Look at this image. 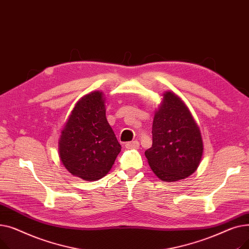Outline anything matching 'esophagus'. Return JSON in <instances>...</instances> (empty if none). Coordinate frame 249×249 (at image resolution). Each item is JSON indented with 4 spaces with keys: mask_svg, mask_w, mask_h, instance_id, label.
Segmentation results:
<instances>
[{
    "mask_svg": "<svg viewBox=\"0 0 249 249\" xmlns=\"http://www.w3.org/2000/svg\"><path fill=\"white\" fill-rule=\"evenodd\" d=\"M125 147L127 149H137L139 147V142L138 141H131V142H127L125 144Z\"/></svg>",
    "mask_w": 249,
    "mask_h": 249,
    "instance_id": "esophagus-1",
    "label": "esophagus"
}]
</instances>
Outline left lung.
<instances>
[{"instance_id": "left-lung-1", "label": "left lung", "mask_w": 249, "mask_h": 249, "mask_svg": "<svg viewBox=\"0 0 249 249\" xmlns=\"http://www.w3.org/2000/svg\"><path fill=\"white\" fill-rule=\"evenodd\" d=\"M203 141L199 127L178 96L166 91L152 124V146L145 151L148 163L161 180L182 179L199 166Z\"/></svg>"}]
</instances>
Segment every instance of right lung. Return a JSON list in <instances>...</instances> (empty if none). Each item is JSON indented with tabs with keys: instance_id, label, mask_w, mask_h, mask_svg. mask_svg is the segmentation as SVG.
I'll return each instance as SVG.
<instances>
[{
	"instance_id": "add662e5",
	"label": "right lung",
	"mask_w": 249,
	"mask_h": 249,
	"mask_svg": "<svg viewBox=\"0 0 249 249\" xmlns=\"http://www.w3.org/2000/svg\"><path fill=\"white\" fill-rule=\"evenodd\" d=\"M61 134V162L71 175L86 180L106 176L121 151L107 121L100 91L86 96L75 105Z\"/></svg>"
}]
</instances>
